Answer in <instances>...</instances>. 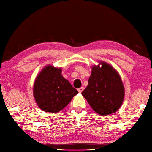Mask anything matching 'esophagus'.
Listing matches in <instances>:
<instances>
[{
	"instance_id": "1",
	"label": "esophagus",
	"mask_w": 152,
	"mask_h": 152,
	"mask_svg": "<svg viewBox=\"0 0 152 152\" xmlns=\"http://www.w3.org/2000/svg\"><path fill=\"white\" fill-rule=\"evenodd\" d=\"M83 90H84V87H80V88L78 89V91H79V93H81L83 91Z\"/></svg>"
}]
</instances>
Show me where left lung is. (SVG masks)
Returning <instances> with one entry per match:
<instances>
[{
    "label": "left lung",
    "mask_w": 152,
    "mask_h": 152,
    "mask_svg": "<svg viewBox=\"0 0 152 152\" xmlns=\"http://www.w3.org/2000/svg\"><path fill=\"white\" fill-rule=\"evenodd\" d=\"M92 68L88 86L82 94L96 112L107 115L121 107L124 97V88L118 73L108 64L102 62Z\"/></svg>",
    "instance_id": "1"
}]
</instances>
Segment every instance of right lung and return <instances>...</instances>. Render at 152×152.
Wrapping results in <instances>:
<instances>
[{
	"label": "right lung",
	"instance_id": "obj_1",
	"mask_svg": "<svg viewBox=\"0 0 152 152\" xmlns=\"http://www.w3.org/2000/svg\"><path fill=\"white\" fill-rule=\"evenodd\" d=\"M77 93L61 75V68L50 65L40 72L34 86V98L40 108L52 113L63 109Z\"/></svg>",
	"mask_w": 152,
	"mask_h": 152
}]
</instances>
